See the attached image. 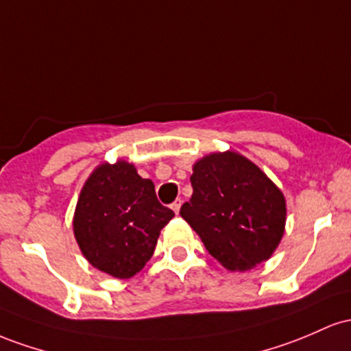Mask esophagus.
Listing matches in <instances>:
<instances>
[{
    "mask_svg": "<svg viewBox=\"0 0 351 351\" xmlns=\"http://www.w3.org/2000/svg\"><path fill=\"white\" fill-rule=\"evenodd\" d=\"M180 206H182V200H180V199H177L176 202L172 204L171 208H172V210H174V214H179V210H180Z\"/></svg>",
    "mask_w": 351,
    "mask_h": 351,
    "instance_id": "esophagus-1",
    "label": "esophagus"
}]
</instances>
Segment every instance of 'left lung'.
Listing matches in <instances>:
<instances>
[{
  "mask_svg": "<svg viewBox=\"0 0 351 351\" xmlns=\"http://www.w3.org/2000/svg\"><path fill=\"white\" fill-rule=\"evenodd\" d=\"M191 184L180 217L220 265L245 271L269 261L285 232L287 202L258 165L235 151L212 152L192 165Z\"/></svg>",
  "mask_w": 351,
  "mask_h": 351,
  "instance_id": "obj_1",
  "label": "left lung"
}]
</instances>
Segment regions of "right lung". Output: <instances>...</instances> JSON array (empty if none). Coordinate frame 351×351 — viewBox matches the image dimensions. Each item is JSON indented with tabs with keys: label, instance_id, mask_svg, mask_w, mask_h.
<instances>
[{
	"label": "right lung",
	"instance_id": "right-lung-1",
	"mask_svg": "<svg viewBox=\"0 0 351 351\" xmlns=\"http://www.w3.org/2000/svg\"><path fill=\"white\" fill-rule=\"evenodd\" d=\"M174 217L157 200L154 182L128 160L101 162L77 197L74 239L94 269L131 278L151 261L160 230Z\"/></svg>",
	"mask_w": 351,
	"mask_h": 351
}]
</instances>
